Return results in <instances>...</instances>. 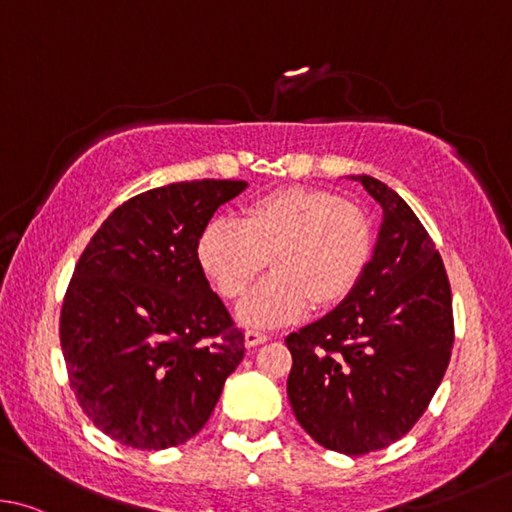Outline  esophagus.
Here are the masks:
<instances>
[{"instance_id": "1", "label": "esophagus", "mask_w": 512, "mask_h": 512, "mask_svg": "<svg viewBox=\"0 0 512 512\" xmlns=\"http://www.w3.org/2000/svg\"><path fill=\"white\" fill-rule=\"evenodd\" d=\"M267 339H270V335L261 333V330H247V333H245V346L247 348H254L258 344H265Z\"/></svg>"}]
</instances>
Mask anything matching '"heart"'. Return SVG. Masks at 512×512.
Wrapping results in <instances>:
<instances>
[{
  "instance_id": "heart-1",
  "label": "heart",
  "mask_w": 512,
  "mask_h": 512,
  "mask_svg": "<svg viewBox=\"0 0 512 512\" xmlns=\"http://www.w3.org/2000/svg\"><path fill=\"white\" fill-rule=\"evenodd\" d=\"M270 258L274 274L240 303L245 326H281L315 306L333 310L360 288L373 258L371 220L326 188L285 186L249 202L240 224L213 218L195 261L222 299H240Z\"/></svg>"
}]
</instances>
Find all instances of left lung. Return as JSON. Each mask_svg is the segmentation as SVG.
Wrapping results in <instances>:
<instances>
[{"label": "left lung", "instance_id": "8db88e82", "mask_svg": "<svg viewBox=\"0 0 512 512\" xmlns=\"http://www.w3.org/2000/svg\"><path fill=\"white\" fill-rule=\"evenodd\" d=\"M382 206L369 272L324 319L285 337L288 398L326 450H382L425 414L452 357V290L443 258L402 197L353 175Z\"/></svg>", "mask_w": 512, "mask_h": 512}]
</instances>
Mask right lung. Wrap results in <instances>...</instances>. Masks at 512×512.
Here are the masks:
<instances>
[{"instance_id": "1", "label": "right lung", "mask_w": 512, "mask_h": 512, "mask_svg": "<svg viewBox=\"0 0 512 512\" xmlns=\"http://www.w3.org/2000/svg\"><path fill=\"white\" fill-rule=\"evenodd\" d=\"M245 186L193 179L134 195L78 258L60 346L78 405L121 445L186 443L245 357V335L195 261L197 233Z\"/></svg>"}]
</instances>
